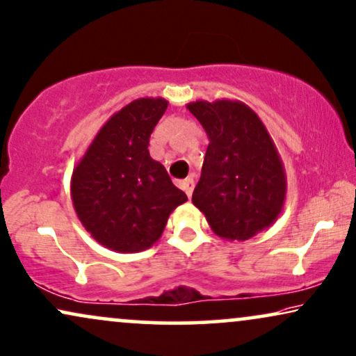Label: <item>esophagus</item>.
Instances as JSON below:
<instances>
[{
  "mask_svg": "<svg viewBox=\"0 0 356 356\" xmlns=\"http://www.w3.org/2000/svg\"><path fill=\"white\" fill-rule=\"evenodd\" d=\"M181 188H183V191L186 193V196L191 197L193 189H195V181H193V178H188V179H184V181H181Z\"/></svg>",
  "mask_w": 356,
  "mask_h": 356,
  "instance_id": "esophagus-1",
  "label": "esophagus"
}]
</instances>
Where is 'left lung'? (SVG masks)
<instances>
[{
  "label": "left lung",
  "mask_w": 356,
  "mask_h": 356,
  "mask_svg": "<svg viewBox=\"0 0 356 356\" xmlns=\"http://www.w3.org/2000/svg\"><path fill=\"white\" fill-rule=\"evenodd\" d=\"M186 108L209 137L193 204L227 240H248L283 211L286 175L273 138L247 104L219 99Z\"/></svg>",
  "instance_id": "left-lung-1"
}]
</instances>
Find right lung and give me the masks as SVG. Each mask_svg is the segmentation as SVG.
Instances as JSON below:
<instances>
[{
	"instance_id": "obj_1",
	"label": "right lung",
	"mask_w": 356,
	"mask_h": 356,
	"mask_svg": "<svg viewBox=\"0 0 356 356\" xmlns=\"http://www.w3.org/2000/svg\"><path fill=\"white\" fill-rule=\"evenodd\" d=\"M163 98H140L96 134L72 177L78 219L101 245L142 252L154 245L168 216L188 201L149 154L150 134L167 111Z\"/></svg>"
}]
</instances>
